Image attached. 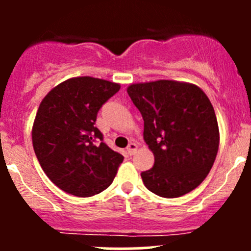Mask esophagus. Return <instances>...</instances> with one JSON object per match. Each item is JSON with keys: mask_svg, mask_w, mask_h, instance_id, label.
Returning a JSON list of instances; mask_svg holds the SVG:
<instances>
[{"mask_svg": "<svg viewBox=\"0 0 251 251\" xmlns=\"http://www.w3.org/2000/svg\"><path fill=\"white\" fill-rule=\"evenodd\" d=\"M126 151H127V153L130 154V155H133V154L136 153V151H137V144L130 143L127 146V148H126Z\"/></svg>", "mask_w": 251, "mask_h": 251, "instance_id": "esophagus-1", "label": "esophagus"}]
</instances>
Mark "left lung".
Instances as JSON below:
<instances>
[{"mask_svg":"<svg viewBox=\"0 0 251 251\" xmlns=\"http://www.w3.org/2000/svg\"><path fill=\"white\" fill-rule=\"evenodd\" d=\"M144 121L143 138L154 166L143 183L163 198L193 191L211 170L219 151V125L211 102L196 85L159 80L127 88Z\"/></svg>","mask_w":251,"mask_h":251,"instance_id":"1","label":"left lung"}]
</instances>
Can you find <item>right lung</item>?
<instances>
[{
  "mask_svg": "<svg viewBox=\"0 0 251 251\" xmlns=\"http://www.w3.org/2000/svg\"><path fill=\"white\" fill-rule=\"evenodd\" d=\"M120 85L90 76L59 83L42 100L32 126V146L42 170L75 197H92L113 182L124 156L96 127L102 105Z\"/></svg>",
  "mask_w": 251,
  "mask_h": 251,
  "instance_id": "right-lung-1",
  "label": "right lung"
}]
</instances>
